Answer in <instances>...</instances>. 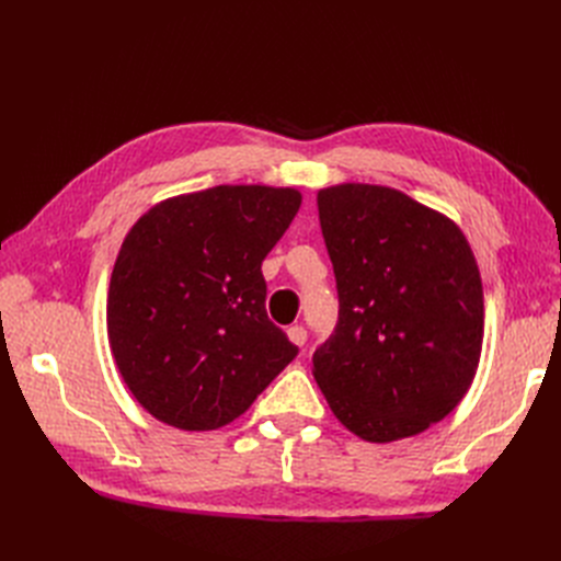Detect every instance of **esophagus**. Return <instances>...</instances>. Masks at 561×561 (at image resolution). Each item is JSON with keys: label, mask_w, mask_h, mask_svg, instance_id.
Instances as JSON below:
<instances>
[{"label": "esophagus", "mask_w": 561, "mask_h": 561, "mask_svg": "<svg viewBox=\"0 0 561 561\" xmlns=\"http://www.w3.org/2000/svg\"><path fill=\"white\" fill-rule=\"evenodd\" d=\"M287 339H290L295 346H304V344H307V330H304L301 325L287 328Z\"/></svg>", "instance_id": "obj_1"}]
</instances>
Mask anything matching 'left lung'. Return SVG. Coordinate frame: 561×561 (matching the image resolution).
I'll return each instance as SVG.
<instances>
[{
  "label": "left lung",
  "instance_id": "8db88e82",
  "mask_svg": "<svg viewBox=\"0 0 561 561\" xmlns=\"http://www.w3.org/2000/svg\"><path fill=\"white\" fill-rule=\"evenodd\" d=\"M336 276L339 325L313 353L332 414L365 443H396L443 421L480 365L484 295L454 219L393 186L318 192Z\"/></svg>",
  "mask_w": 561,
  "mask_h": 561
}]
</instances>
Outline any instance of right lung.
I'll list each match as a JSON object with an SVG mask.
<instances>
[{
	"instance_id": "obj_1",
	"label": "right lung",
	"mask_w": 561,
	"mask_h": 561,
	"mask_svg": "<svg viewBox=\"0 0 561 561\" xmlns=\"http://www.w3.org/2000/svg\"><path fill=\"white\" fill-rule=\"evenodd\" d=\"M299 206L295 186L219 184L159 201L128 229L107 339L151 416L180 431L222 428L295 358L266 316L262 262Z\"/></svg>"
}]
</instances>
